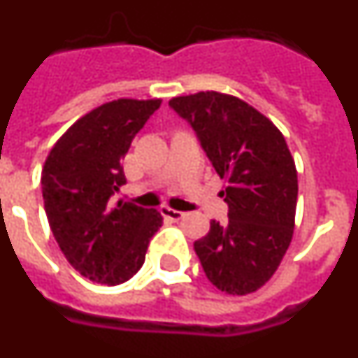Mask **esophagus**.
Listing matches in <instances>:
<instances>
[{
	"label": "esophagus",
	"mask_w": 358,
	"mask_h": 358,
	"mask_svg": "<svg viewBox=\"0 0 358 358\" xmlns=\"http://www.w3.org/2000/svg\"><path fill=\"white\" fill-rule=\"evenodd\" d=\"M159 211H161V215H163L164 218L173 220V222H177V220H181V218L185 217V213H182V211L172 210V208H169V206H163Z\"/></svg>",
	"instance_id": "obj_1"
}]
</instances>
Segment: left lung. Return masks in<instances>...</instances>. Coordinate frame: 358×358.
<instances>
[{
  "label": "left lung",
  "instance_id": "obj_1",
  "mask_svg": "<svg viewBox=\"0 0 358 358\" xmlns=\"http://www.w3.org/2000/svg\"><path fill=\"white\" fill-rule=\"evenodd\" d=\"M194 129L213 169L227 224L210 222L194 249L208 280L233 296L255 292L276 273L292 240L297 173L285 138L274 123L229 94L201 91L169 102Z\"/></svg>",
  "mask_w": 358,
  "mask_h": 358
}]
</instances>
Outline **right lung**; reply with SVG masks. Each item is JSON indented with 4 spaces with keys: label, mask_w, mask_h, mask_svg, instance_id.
<instances>
[{
    "label": "right lung",
    "mask_w": 358,
    "mask_h": 358,
    "mask_svg": "<svg viewBox=\"0 0 358 358\" xmlns=\"http://www.w3.org/2000/svg\"><path fill=\"white\" fill-rule=\"evenodd\" d=\"M161 100H115L73 123L44 163V210L57 243L75 271L118 285L145 262L163 224L157 210L110 197L127 182L122 159Z\"/></svg>",
    "instance_id": "1"
}]
</instances>
